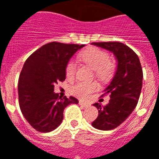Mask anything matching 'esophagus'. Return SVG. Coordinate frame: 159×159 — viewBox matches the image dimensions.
I'll list each match as a JSON object with an SVG mask.
<instances>
[{
  "mask_svg": "<svg viewBox=\"0 0 159 159\" xmlns=\"http://www.w3.org/2000/svg\"><path fill=\"white\" fill-rule=\"evenodd\" d=\"M79 103H80V105H81V106L84 107H88V103L83 102V101H80V102H79Z\"/></svg>",
  "mask_w": 159,
  "mask_h": 159,
  "instance_id": "obj_1",
  "label": "esophagus"
}]
</instances>
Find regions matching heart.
Returning <instances> with one entry per match:
<instances>
[{
	"label": "heart",
	"mask_w": 159,
	"mask_h": 159,
	"mask_svg": "<svg viewBox=\"0 0 159 159\" xmlns=\"http://www.w3.org/2000/svg\"><path fill=\"white\" fill-rule=\"evenodd\" d=\"M79 59L95 71V75L101 81L109 80L114 75L115 64L110 60L106 52L97 48H88L79 54ZM75 64L70 61L66 66V76L67 79L74 77L75 73ZM97 89L95 83L79 82L71 87V92L80 99H85Z\"/></svg>",
	"instance_id": "heart-1"
}]
</instances>
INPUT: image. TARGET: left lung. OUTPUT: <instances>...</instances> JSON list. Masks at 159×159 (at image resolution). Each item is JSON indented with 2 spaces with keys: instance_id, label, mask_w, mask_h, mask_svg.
I'll return each instance as SVG.
<instances>
[{
  "instance_id": "8db88e82",
  "label": "left lung",
  "mask_w": 159,
  "mask_h": 159,
  "mask_svg": "<svg viewBox=\"0 0 159 159\" xmlns=\"http://www.w3.org/2000/svg\"><path fill=\"white\" fill-rule=\"evenodd\" d=\"M92 44L112 52L117 61L113 79L103 91V95H110L108 104H93L99 111V116L92 123V127L111 130L122 124L134 110L143 86V69L139 57L124 43L98 42Z\"/></svg>"
}]
</instances>
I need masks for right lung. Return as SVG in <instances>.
Instances as JSON below:
<instances>
[{"instance_id": "obj_1", "label": "right lung", "mask_w": 159, "mask_h": 159, "mask_svg": "<svg viewBox=\"0 0 159 159\" xmlns=\"http://www.w3.org/2000/svg\"><path fill=\"white\" fill-rule=\"evenodd\" d=\"M85 44L51 42L32 53L25 61L18 81L20 111L28 123L37 131L47 133L61 124L64 110L75 97H59L55 84L66 79V66Z\"/></svg>"}]
</instances>
